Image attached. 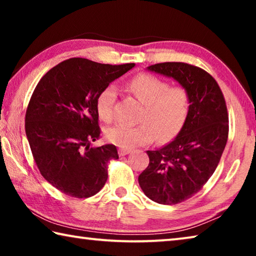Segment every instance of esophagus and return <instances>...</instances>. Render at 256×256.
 Masks as SVG:
<instances>
[{"mask_svg":"<svg viewBox=\"0 0 256 256\" xmlns=\"http://www.w3.org/2000/svg\"><path fill=\"white\" fill-rule=\"evenodd\" d=\"M130 152H131V150H130V149H123V148L118 149V154H120V157H123V156H126Z\"/></svg>","mask_w":256,"mask_h":256,"instance_id":"esophagus-1","label":"esophagus"}]
</instances>
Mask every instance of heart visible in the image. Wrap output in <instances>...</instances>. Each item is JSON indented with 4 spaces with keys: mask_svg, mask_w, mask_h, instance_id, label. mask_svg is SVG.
<instances>
[{
    "mask_svg": "<svg viewBox=\"0 0 256 256\" xmlns=\"http://www.w3.org/2000/svg\"><path fill=\"white\" fill-rule=\"evenodd\" d=\"M128 89L142 104L140 122L136 126L115 125L106 130V138L123 149H133L152 142L168 141L178 133L188 118V94L182 86H170L166 81L152 74L141 73L128 81ZM116 100L114 86H107L98 94L96 110L99 118L110 122Z\"/></svg>",
    "mask_w": 256,
    "mask_h": 256,
    "instance_id": "b5f03b06",
    "label": "heart"
}]
</instances>
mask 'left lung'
Returning <instances> with one entry per match:
<instances>
[{"mask_svg": "<svg viewBox=\"0 0 256 256\" xmlns=\"http://www.w3.org/2000/svg\"><path fill=\"white\" fill-rule=\"evenodd\" d=\"M150 72L172 78L188 94V118L170 144L148 150L149 166L138 184L150 200L176 204L202 188L214 174L228 138V112L216 81L202 68L182 62L158 63Z\"/></svg>", "mask_w": 256, "mask_h": 256, "instance_id": "8db88e82", "label": "left lung"}]
</instances>
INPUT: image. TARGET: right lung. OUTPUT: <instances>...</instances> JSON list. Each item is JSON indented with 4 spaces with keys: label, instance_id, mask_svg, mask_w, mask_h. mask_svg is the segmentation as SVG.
<instances>
[{
    "label": "right lung",
    "instance_id": "add662e5",
    "mask_svg": "<svg viewBox=\"0 0 256 256\" xmlns=\"http://www.w3.org/2000/svg\"><path fill=\"white\" fill-rule=\"evenodd\" d=\"M134 66L73 58L50 68L34 88L26 136L40 174L62 193L90 198L105 185L108 162L118 154L114 144L92 146L100 136L96 100Z\"/></svg>",
    "mask_w": 256,
    "mask_h": 256
}]
</instances>
